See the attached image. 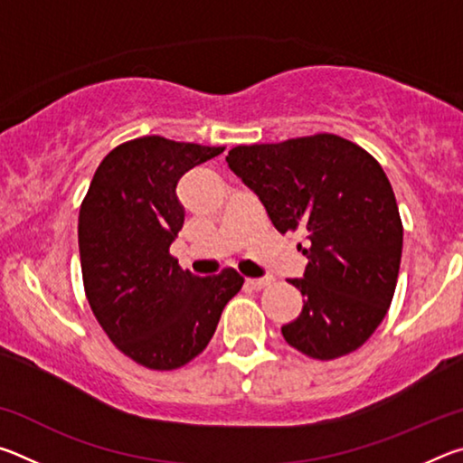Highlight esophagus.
Returning <instances> with one entry per match:
<instances>
[{
    "label": "esophagus",
    "instance_id": "obj_1",
    "mask_svg": "<svg viewBox=\"0 0 463 463\" xmlns=\"http://www.w3.org/2000/svg\"><path fill=\"white\" fill-rule=\"evenodd\" d=\"M271 284V278H260V279H247L245 286L249 289H263L265 286Z\"/></svg>",
    "mask_w": 463,
    "mask_h": 463
}]
</instances>
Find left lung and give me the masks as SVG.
Masks as SVG:
<instances>
[{"label":"left lung","mask_w":463,"mask_h":463,"mask_svg":"<svg viewBox=\"0 0 463 463\" xmlns=\"http://www.w3.org/2000/svg\"><path fill=\"white\" fill-rule=\"evenodd\" d=\"M229 167L260 195L281 232L307 234L300 317L281 335L320 362L362 347L386 317L402 257V221L386 174L351 140L320 135L239 145Z\"/></svg>","instance_id":"1"}]
</instances>
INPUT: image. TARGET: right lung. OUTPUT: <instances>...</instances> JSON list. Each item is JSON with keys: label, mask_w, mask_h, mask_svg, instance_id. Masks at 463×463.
Returning <instances> with one entry per match:
<instances>
[{"label": "right lung", "mask_w": 463, "mask_h": 463, "mask_svg": "<svg viewBox=\"0 0 463 463\" xmlns=\"http://www.w3.org/2000/svg\"><path fill=\"white\" fill-rule=\"evenodd\" d=\"M222 151L156 135L127 140L104 156L81 202V273L93 317L148 370H177L198 357L245 281L231 268L192 276L169 253L185 216L179 177Z\"/></svg>", "instance_id": "1"}]
</instances>
